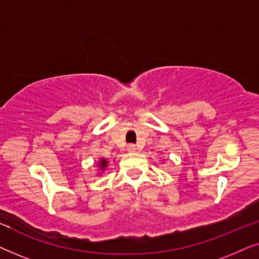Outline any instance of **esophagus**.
Here are the masks:
<instances>
[{
    "instance_id": "34e87169",
    "label": "esophagus",
    "mask_w": 259,
    "mask_h": 259,
    "mask_svg": "<svg viewBox=\"0 0 259 259\" xmlns=\"http://www.w3.org/2000/svg\"><path fill=\"white\" fill-rule=\"evenodd\" d=\"M127 151H128V152H136L137 146H136V145L131 144V145H128V146H127Z\"/></svg>"
}]
</instances>
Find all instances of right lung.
Masks as SVG:
<instances>
[{"label":"right lung","instance_id":"1","mask_svg":"<svg viewBox=\"0 0 259 259\" xmlns=\"http://www.w3.org/2000/svg\"><path fill=\"white\" fill-rule=\"evenodd\" d=\"M108 161L106 160V159H100V161H99V167H100L101 171H105L106 166H107Z\"/></svg>","mask_w":259,"mask_h":259}]
</instances>
